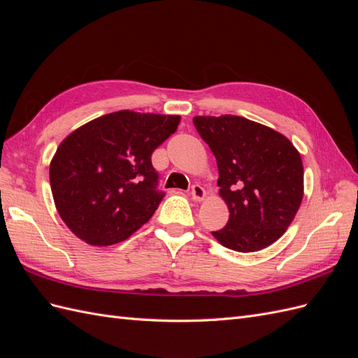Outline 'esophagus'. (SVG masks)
<instances>
[{
  "label": "esophagus",
  "instance_id": "1",
  "mask_svg": "<svg viewBox=\"0 0 358 358\" xmlns=\"http://www.w3.org/2000/svg\"><path fill=\"white\" fill-rule=\"evenodd\" d=\"M204 194H206L204 188H203L201 185H199V183H196V185H192V187H191V196H192V200H196V201L203 200V199H204Z\"/></svg>",
  "mask_w": 358,
  "mask_h": 358
}]
</instances>
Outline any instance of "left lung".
I'll return each instance as SVG.
<instances>
[{"mask_svg": "<svg viewBox=\"0 0 358 358\" xmlns=\"http://www.w3.org/2000/svg\"><path fill=\"white\" fill-rule=\"evenodd\" d=\"M194 127L216 158L220 194L230 210L221 245L255 252L285 233L303 199L297 149L275 129L242 116H196Z\"/></svg>", "mask_w": 358, "mask_h": 358, "instance_id": "8db88e82", "label": "left lung"}]
</instances>
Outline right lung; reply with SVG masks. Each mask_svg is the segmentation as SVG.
I'll return each mask as SVG.
<instances>
[{
  "label": "right lung",
  "mask_w": 358,
  "mask_h": 358,
  "mask_svg": "<svg viewBox=\"0 0 358 358\" xmlns=\"http://www.w3.org/2000/svg\"><path fill=\"white\" fill-rule=\"evenodd\" d=\"M179 122L178 115L119 110L64 140L49 178L58 213L76 236L109 246L150 220L164 197L150 157Z\"/></svg>",
  "instance_id": "1"
}]
</instances>
